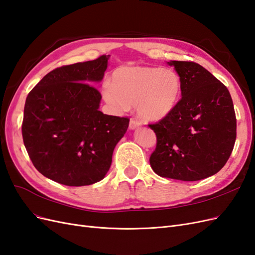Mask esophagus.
<instances>
[{"instance_id": "1", "label": "esophagus", "mask_w": 255, "mask_h": 255, "mask_svg": "<svg viewBox=\"0 0 255 255\" xmlns=\"http://www.w3.org/2000/svg\"><path fill=\"white\" fill-rule=\"evenodd\" d=\"M140 125H141V122L139 120L136 119V118H132L129 120V126L128 127H129L130 129H135L137 128H139Z\"/></svg>"}]
</instances>
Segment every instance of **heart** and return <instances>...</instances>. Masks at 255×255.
<instances>
[{
  "mask_svg": "<svg viewBox=\"0 0 255 255\" xmlns=\"http://www.w3.org/2000/svg\"><path fill=\"white\" fill-rule=\"evenodd\" d=\"M103 98L117 111H127L136 104L140 118L159 121L176 107L182 92L181 76L172 69L151 67H120L112 83L103 85Z\"/></svg>",
  "mask_w": 255,
  "mask_h": 255,
  "instance_id": "heart-1",
  "label": "heart"
}]
</instances>
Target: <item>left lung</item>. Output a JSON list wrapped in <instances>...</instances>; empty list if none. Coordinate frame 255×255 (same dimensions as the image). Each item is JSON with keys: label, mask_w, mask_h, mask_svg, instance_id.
Segmentation results:
<instances>
[{"label": "left lung", "mask_w": 255, "mask_h": 255, "mask_svg": "<svg viewBox=\"0 0 255 255\" xmlns=\"http://www.w3.org/2000/svg\"><path fill=\"white\" fill-rule=\"evenodd\" d=\"M182 80L173 112L149 127L156 135L153 171L181 181H199L226 165L236 140V116L228 88L194 61L172 60Z\"/></svg>", "instance_id": "obj_1"}]
</instances>
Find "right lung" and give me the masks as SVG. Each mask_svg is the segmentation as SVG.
Listing matches in <instances>:
<instances>
[{
  "instance_id": "add662e5",
  "label": "right lung",
  "mask_w": 255,
  "mask_h": 255,
  "mask_svg": "<svg viewBox=\"0 0 255 255\" xmlns=\"http://www.w3.org/2000/svg\"><path fill=\"white\" fill-rule=\"evenodd\" d=\"M109 57L54 69L26 98L23 142L35 168L52 181L85 186L110 170L129 119L99 111L102 96L90 83L103 79Z\"/></svg>"
}]
</instances>
